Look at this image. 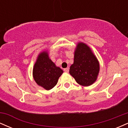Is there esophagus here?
I'll return each mask as SVG.
<instances>
[{
    "mask_svg": "<svg viewBox=\"0 0 128 128\" xmlns=\"http://www.w3.org/2000/svg\"><path fill=\"white\" fill-rule=\"evenodd\" d=\"M64 71L66 73H68V72H69V68H68V67H67V68H64Z\"/></svg>",
    "mask_w": 128,
    "mask_h": 128,
    "instance_id": "1",
    "label": "esophagus"
}]
</instances>
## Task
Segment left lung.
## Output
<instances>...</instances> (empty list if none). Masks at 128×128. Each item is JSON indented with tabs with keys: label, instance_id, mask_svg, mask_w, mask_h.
<instances>
[{
	"label": "left lung",
	"instance_id": "left-lung-1",
	"mask_svg": "<svg viewBox=\"0 0 128 128\" xmlns=\"http://www.w3.org/2000/svg\"><path fill=\"white\" fill-rule=\"evenodd\" d=\"M99 71V62L91 48L84 42H78L70 74L79 85L88 86L96 81Z\"/></svg>",
	"mask_w": 128,
	"mask_h": 128
}]
</instances>
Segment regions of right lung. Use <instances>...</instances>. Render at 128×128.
I'll use <instances>...</instances> for the list:
<instances>
[{
  "label": "right lung",
  "instance_id": "right-lung-1",
  "mask_svg": "<svg viewBox=\"0 0 128 128\" xmlns=\"http://www.w3.org/2000/svg\"><path fill=\"white\" fill-rule=\"evenodd\" d=\"M63 70L57 67L50 59L47 50L40 52L38 55L32 71V75L38 86L46 90L53 88L56 85Z\"/></svg>",
  "mask_w": 128,
  "mask_h": 128
}]
</instances>
